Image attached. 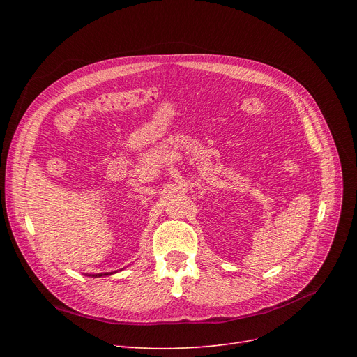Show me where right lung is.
I'll list each match as a JSON object with an SVG mask.
<instances>
[{
    "instance_id": "add662e5",
    "label": "right lung",
    "mask_w": 357,
    "mask_h": 357,
    "mask_svg": "<svg viewBox=\"0 0 357 357\" xmlns=\"http://www.w3.org/2000/svg\"><path fill=\"white\" fill-rule=\"evenodd\" d=\"M116 272H105V273H96V275H88V276H92V278H101V276H107V275H112Z\"/></svg>"
}]
</instances>
